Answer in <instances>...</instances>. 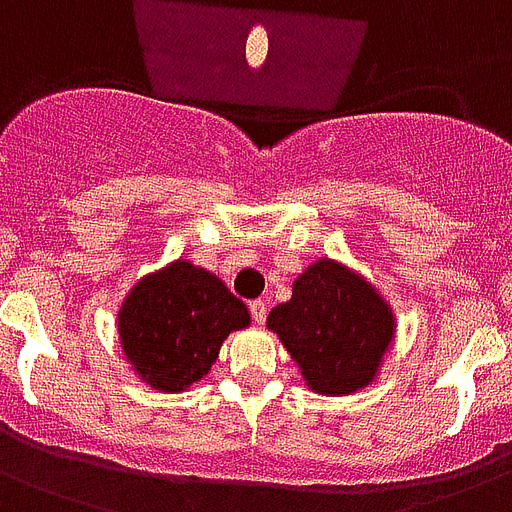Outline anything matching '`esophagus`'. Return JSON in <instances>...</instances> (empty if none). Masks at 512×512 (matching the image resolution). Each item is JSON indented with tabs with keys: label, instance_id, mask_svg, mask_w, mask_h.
Returning <instances> with one entry per match:
<instances>
[{
	"label": "esophagus",
	"instance_id": "obj_1",
	"mask_svg": "<svg viewBox=\"0 0 512 512\" xmlns=\"http://www.w3.org/2000/svg\"><path fill=\"white\" fill-rule=\"evenodd\" d=\"M248 309H251V317H253V322H264L267 320V304H264V301H261V298H256V301H251V304H248Z\"/></svg>",
	"mask_w": 512,
	"mask_h": 512
}]
</instances>
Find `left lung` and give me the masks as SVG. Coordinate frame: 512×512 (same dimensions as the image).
Segmentation results:
<instances>
[{
  "label": "left lung",
  "mask_w": 512,
  "mask_h": 512,
  "mask_svg": "<svg viewBox=\"0 0 512 512\" xmlns=\"http://www.w3.org/2000/svg\"><path fill=\"white\" fill-rule=\"evenodd\" d=\"M306 386L317 394H351L372 383L388 343L394 314L378 290L349 269L322 259L293 285V298L269 312Z\"/></svg>",
  "instance_id": "1"
}]
</instances>
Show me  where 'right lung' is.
Returning a JSON list of instances; mask_svg holds the SVG:
<instances>
[{
  "mask_svg": "<svg viewBox=\"0 0 512 512\" xmlns=\"http://www.w3.org/2000/svg\"><path fill=\"white\" fill-rule=\"evenodd\" d=\"M248 322L245 304L219 277L179 259L134 285L118 333L137 375L174 394L203 378L224 338Z\"/></svg>",
  "mask_w": 512,
  "mask_h": 512,
  "instance_id": "obj_1",
  "label": "right lung"
}]
</instances>
